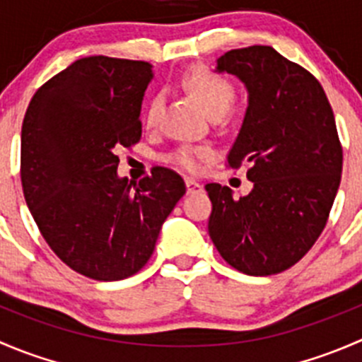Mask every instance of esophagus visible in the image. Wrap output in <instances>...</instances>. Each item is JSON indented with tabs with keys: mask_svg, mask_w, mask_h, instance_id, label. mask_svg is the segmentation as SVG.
<instances>
[{
	"mask_svg": "<svg viewBox=\"0 0 362 362\" xmlns=\"http://www.w3.org/2000/svg\"><path fill=\"white\" fill-rule=\"evenodd\" d=\"M185 187H187V194H198L203 191V185L192 178H185Z\"/></svg>",
	"mask_w": 362,
	"mask_h": 362,
	"instance_id": "obj_1",
	"label": "esophagus"
}]
</instances>
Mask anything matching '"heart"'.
<instances>
[{
  "mask_svg": "<svg viewBox=\"0 0 362 362\" xmlns=\"http://www.w3.org/2000/svg\"><path fill=\"white\" fill-rule=\"evenodd\" d=\"M184 86L199 101L204 112L214 117V119L226 115L236 100L235 86L224 75L210 68H196L189 71L184 76ZM163 105V94H156V96L151 98L144 113V120L148 127H154L158 124ZM206 148L182 145L170 156V159L178 166L185 168V170H194V168H198L199 160L206 158Z\"/></svg>",
  "mask_w": 362,
  "mask_h": 362,
  "instance_id": "obj_1",
  "label": "heart"
}]
</instances>
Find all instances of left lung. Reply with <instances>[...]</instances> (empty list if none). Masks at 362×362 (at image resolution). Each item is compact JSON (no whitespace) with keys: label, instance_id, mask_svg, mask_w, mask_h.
<instances>
[{"label":"left lung","instance_id":"obj_1","mask_svg":"<svg viewBox=\"0 0 362 362\" xmlns=\"http://www.w3.org/2000/svg\"><path fill=\"white\" fill-rule=\"evenodd\" d=\"M217 71L249 90L242 129L228 164L249 163L254 184L243 198L206 184L208 233L228 264L266 276L294 266L326 228L341 180L343 151L333 108L319 80L268 45L235 49Z\"/></svg>","mask_w":362,"mask_h":362}]
</instances>
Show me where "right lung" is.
I'll use <instances>...</instances> for the list:
<instances>
[{"label":"right lung","mask_w":362,"mask_h":362,"mask_svg":"<svg viewBox=\"0 0 362 362\" xmlns=\"http://www.w3.org/2000/svg\"><path fill=\"white\" fill-rule=\"evenodd\" d=\"M152 76L145 61L83 57L43 83L25 110V203L54 254L93 280L140 272L185 194L182 177L168 168H152L140 182L117 175V151L141 138V101Z\"/></svg>","instance_id":"obj_1"}]
</instances>
